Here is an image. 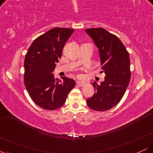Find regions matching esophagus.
I'll use <instances>...</instances> for the list:
<instances>
[{
    "instance_id": "1",
    "label": "esophagus",
    "mask_w": 153,
    "mask_h": 153,
    "mask_svg": "<svg viewBox=\"0 0 153 153\" xmlns=\"http://www.w3.org/2000/svg\"><path fill=\"white\" fill-rule=\"evenodd\" d=\"M76 83H77V85H79V86H80V87L83 86V85H85V83H84V82H80V81H77V82H76Z\"/></svg>"
}]
</instances>
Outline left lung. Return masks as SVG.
Returning <instances> with one entry per match:
<instances>
[{"instance_id": "1", "label": "left lung", "mask_w": 153, "mask_h": 153, "mask_svg": "<svg viewBox=\"0 0 153 153\" xmlns=\"http://www.w3.org/2000/svg\"><path fill=\"white\" fill-rule=\"evenodd\" d=\"M99 51L104 81L93 82L96 92L86 102L97 111H105L117 106L125 94L131 78L129 52L117 36L103 28L86 29Z\"/></svg>"}]
</instances>
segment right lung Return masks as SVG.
I'll list each match as a JSON object with an SVG mask.
<instances>
[{"mask_svg": "<svg viewBox=\"0 0 153 153\" xmlns=\"http://www.w3.org/2000/svg\"><path fill=\"white\" fill-rule=\"evenodd\" d=\"M73 31L68 28H53L36 38L26 54L24 84L32 101L44 109L53 111L62 106L75 85L73 79H55L52 73Z\"/></svg>", "mask_w": 153, "mask_h": 153, "instance_id": "add662e5", "label": "right lung"}]
</instances>
